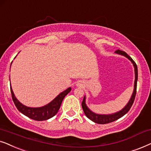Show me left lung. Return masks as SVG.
Instances as JSON below:
<instances>
[{
  "mask_svg": "<svg viewBox=\"0 0 151 151\" xmlns=\"http://www.w3.org/2000/svg\"><path fill=\"white\" fill-rule=\"evenodd\" d=\"M116 53L119 54V55H122L123 56H125L126 57H127L128 59L130 60L131 62L133 64L134 68V73H135V80H134V91L133 93H132L131 98H130L129 102H128L127 105H126L125 107H124L123 109L120 111L116 112V113L112 114H97L92 112L91 110H89L87 106L86 105V98L84 96L83 101L81 103L82 108H83V110L85 113L86 116H87L88 119H90L91 121L94 122V123L99 124H106L110 123V122H114L116 120H117L119 118H121L122 116H123L124 114H126L127 112L129 111V110L131 108V106L133 104V102L134 101V98H135L136 96V92H137V78H138V72H137V64L135 63L131 57H130L129 55H128L125 52L122 51L120 50H117L115 51Z\"/></svg>",
  "mask_w": 151,
  "mask_h": 151,
  "instance_id": "left-lung-1",
  "label": "left lung"
}]
</instances>
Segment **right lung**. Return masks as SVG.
Listing matches in <instances>:
<instances>
[{
	"instance_id": "obj_1",
	"label": "right lung",
	"mask_w": 151,
	"mask_h": 151,
	"mask_svg": "<svg viewBox=\"0 0 151 151\" xmlns=\"http://www.w3.org/2000/svg\"><path fill=\"white\" fill-rule=\"evenodd\" d=\"M10 90H11L12 98L14 103L17 109L21 113L36 121H44V120L50 119L57 113L61 107L64 97L71 91V88H68L65 91L60 93L53 101H52L47 105L40 108H29L23 105L15 97L12 87H10Z\"/></svg>"
}]
</instances>
